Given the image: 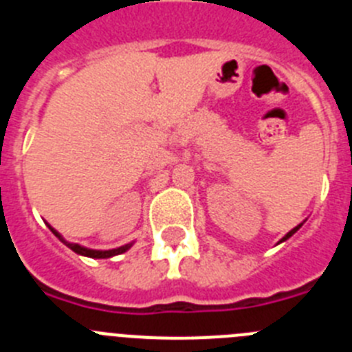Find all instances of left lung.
I'll return each instance as SVG.
<instances>
[{"instance_id": "1", "label": "left lung", "mask_w": 352, "mask_h": 352, "mask_svg": "<svg viewBox=\"0 0 352 352\" xmlns=\"http://www.w3.org/2000/svg\"><path fill=\"white\" fill-rule=\"evenodd\" d=\"M296 229H298V227H294V229H292V231H289V232H287V234H285V236H284V239H287V238H291V236H292V232H294V231H296Z\"/></svg>"}]
</instances>
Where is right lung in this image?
Wrapping results in <instances>:
<instances>
[{
    "label": "right lung",
    "instance_id": "add662e5",
    "mask_svg": "<svg viewBox=\"0 0 352 352\" xmlns=\"http://www.w3.org/2000/svg\"><path fill=\"white\" fill-rule=\"evenodd\" d=\"M49 229H51V231L54 232L58 238H60V241H63V243L67 245L70 250H74L76 254H80V256L93 257V259H107V257L118 256V254H123V252L129 250V248L133 245V243H126V245H123V247H120V248H113V250H91V248H84V247H80V245H77V243H70V241H67V239H65L63 236L60 234V232L56 231V229H52L51 226H49Z\"/></svg>",
    "mask_w": 352,
    "mask_h": 352
}]
</instances>
